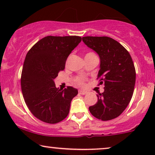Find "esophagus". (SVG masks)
Returning <instances> with one entry per match:
<instances>
[{
  "label": "esophagus",
  "mask_w": 155,
  "mask_h": 155,
  "mask_svg": "<svg viewBox=\"0 0 155 155\" xmlns=\"http://www.w3.org/2000/svg\"><path fill=\"white\" fill-rule=\"evenodd\" d=\"M87 93V92H86V91L84 90H79V94H86Z\"/></svg>",
  "instance_id": "34e87169"
}]
</instances>
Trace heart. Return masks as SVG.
<instances>
[{
    "label": "heart",
    "instance_id": "heart-1",
    "mask_svg": "<svg viewBox=\"0 0 155 155\" xmlns=\"http://www.w3.org/2000/svg\"><path fill=\"white\" fill-rule=\"evenodd\" d=\"M94 54H92V53H88V54H86V56L87 55H93ZM78 83L79 84H82V80H78Z\"/></svg>",
    "mask_w": 155,
    "mask_h": 155
}]
</instances>
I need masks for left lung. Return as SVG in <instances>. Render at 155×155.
<instances>
[{"label":"left lung","mask_w":155,"mask_h":155,"mask_svg":"<svg viewBox=\"0 0 155 155\" xmlns=\"http://www.w3.org/2000/svg\"><path fill=\"white\" fill-rule=\"evenodd\" d=\"M82 41L100 58L97 78L104 91L90 113L101 120L114 119L123 113L132 98L135 83V69L128 51L120 43L108 37H84Z\"/></svg>","instance_id":"obj_1"}]
</instances>
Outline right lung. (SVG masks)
Returning a JSON list of instances; mask_svg holds the SVG:
<instances>
[{"label":"right lung","mask_w":155,"mask_h":155,"mask_svg":"<svg viewBox=\"0 0 155 155\" xmlns=\"http://www.w3.org/2000/svg\"><path fill=\"white\" fill-rule=\"evenodd\" d=\"M82 41L78 36H47L39 40L25 57L21 87L25 103L35 117L57 124L68 115L77 89L56 88L54 79L65 68L68 57Z\"/></svg>","instance_id":"add662e5"}]
</instances>
